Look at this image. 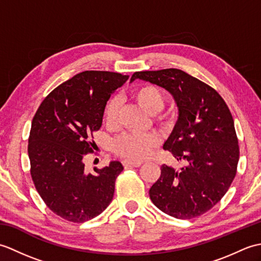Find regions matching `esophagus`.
Segmentation results:
<instances>
[{"instance_id":"34e87169","label":"esophagus","mask_w":261,"mask_h":261,"mask_svg":"<svg viewBox=\"0 0 261 261\" xmlns=\"http://www.w3.org/2000/svg\"><path fill=\"white\" fill-rule=\"evenodd\" d=\"M122 164H123V166H125V167H127V166H131V167H139L142 163L141 162H134V160H123Z\"/></svg>"}]
</instances>
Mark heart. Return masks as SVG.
<instances>
[{
  "label": "heart",
  "instance_id": "obj_1",
  "mask_svg": "<svg viewBox=\"0 0 261 261\" xmlns=\"http://www.w3.org/2000/svg\"><path fill=\"white\" fill-rule=\"evenodd\" d=\"M132 97L141 109L150 115L156 114V122L165 124L168 122V116L157 114L165 107V96L158 87L143 84L132 91ZM104 121L108 126H114L118 118V103L115 99H110L104 108ZM159 143V137L150 132L147 135L124 134L112 143V150L115 154L129 160H141L149 156L152 149Z\"/></svg>",
  "mask_w": 261,
  "mask_h": 261
}]
</instances>
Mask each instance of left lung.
<instances>
[{
	"mask_svg": "<svg viewBox=\"0 0 261 261\" xmlns=\"http://www.w3.org/2000/svg\"><path fill=\"white\" fill-rule=\"evenodd\" d=\"M137 79L173 95L178 120L163 148L185 163L179 170L162 166L150 199L176 219L196 218L220 202L236 177L239 145L233 118L214 88L180 69L137 71L131 82Z\"/></svg>",
	"mask_w": 261,
	"mask_h": 261,
	"instance_id": "8db88e82",
	"label": "left lung"
}]
</instances>
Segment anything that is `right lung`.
I'll list each match as a JSON object with an SVG mask.
<instances>
[{
  "mask_svg": "<svg viewBox=\"0 0 261 261\" xmlns=\"http://www.w3.org/2000/svg\"><path fill=\"white\" fill-rule=\"evenodd\" d=\"M127 79L112 71H82L55 88L33 116L28 145L33 184L47 206L70 222L95 218L113 198L122 164L111 162L87 174L83 158L96 146L93 132L102 126L111 94Z\"/></svg>",
  "mask_w": 261,
  "mask_h": 261,
  "instance_id": "right-lung-1",
  "label": "right lung"
}]
</instances>
